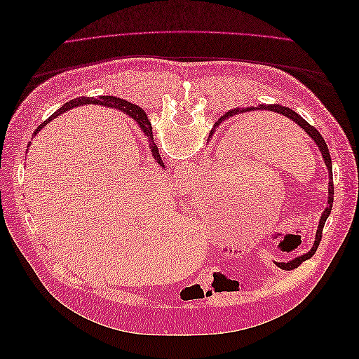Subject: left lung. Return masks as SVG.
Instances as JSON below:
<instances>
[{
    "label": "left lung",
    "mask_w": 359,
    "mask_h": 359,
    "mask_svg": "<svg viewBox=\"0 0 359 359\" xmlns=\"http://www.w3.org/2000/svg\"><path fill=\"white\" fill-rule=\"evenodd\" d=\"M252 111H269V112H276V114H278V115H283V116L292 119L293 123L298 124L301 128H304V132H306V133L314 140V144H316V145L319 147L320 153H322V157H323V161H325V165H327L328 172H330V182H328V184H330V189H328L330 196H328V206H327V208H325V211H323L322 215H320L319 226H318V232H316V240H314V244H313L311 250H310L309 253L302 255V256H298V257H295L293 260H290V262H286V264H285V262H276V265H277L278 268L285 269V271H290V269L298 268V266L304 262V260L310 259L314 253H316V250H318V247H319V243H320V240H322V231H323L325 222H327V219H328L330 214H331L332 201H334V186H332V163H331L330 149H328V147H327V142H325L322 135L318 132L316 128H314L313 126H310V124L306 121V119H304L301 115H298L295 111H292V109H289V107L280 106V104H259L257 107H238V109H232V111H229L227 114H224V115L219 119V121H217V123L214 124V128L219 127L220 123H223L224 119H227V118H232V116H236V115H240V114H247V112H252ZM212 132H214V130H212ZM212 132H211V135H212Z\"/></svg>",
    "instance_id": "1"
}]
</instances>
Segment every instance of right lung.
Returning <instances> with one entry per match:
<instances>
[{
    "label": "right lung",
    "mask_w": 359,
    "mask_h": 359,
    "mask_svg": "<svg viewBox=\"0 0 359 359\" xmlns=\"http://www.w3.org/2000/svg\"><path fill=\"white\" fill-rule=\"evenodd\" d=\"M81 104H102V106H107V107H114V109L123 111L126 115H128L130 118L135 119V121L139 124L140 130H142V132L145 133V136L149 139V148H151V153H153L156 161L158 163L161 168H165V163L161 161V157L158 154V148H157V145L154 144V140H153V128H151V124L148 123L147 114L144 112L142 107H139L137 104H133V103H130V102H126L123 99H118V97L102 95V97H99V99H94V97H78V99L64 103L57 112H53L46 119L45 123L37 127V132H40V128L43 126H46L49 121H52V119H55L58 115L67 112V111L73 109V107L81 106Z\"/></svg>",
    "instance_id": "right-lung-1"
}]
</instances>
